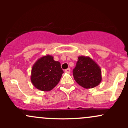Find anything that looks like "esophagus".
Here are the masks:
<instances>
[{"instance_id": "obj_1", "label": "esophagus", "mask_w": 128, "mask_h": 128, "mask_svg": "<svg viewBox=\"0 0 128 128\" xmlns=\"http://www.w3.org/2000/svg\"><path fill=\"white\" fill-rule=\"evenodd\" d=\"M65 72H67V73H70V68H68V69H66Z\"/></svg>"}]
</instances>
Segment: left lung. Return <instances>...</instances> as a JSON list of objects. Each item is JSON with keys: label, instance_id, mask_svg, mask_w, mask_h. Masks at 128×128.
I'll use <instances>...</instances> for the list:
<instances>
[{"label": "left lung", "instance_id": "8db88e82", "mask_svg": "<svg viewBox=\"0 0 128 128\" xmlns=\"http://www.w3.org/2000/svg\"><path fill=\"white\" fill-rule=\"evenodd\" d=\"M78 59L73 70L76 82L85 88H92L98 86L102 81L100 66L88 56H80Z\"/></svg>", "mask_w": 128, "mask_h": 128}]
</instances>
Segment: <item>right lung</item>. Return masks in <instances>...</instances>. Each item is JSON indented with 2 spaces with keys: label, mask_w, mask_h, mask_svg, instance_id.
Segmentation results:
<instances>
[{
  "label": "right lung",
  "mask_w": 128,
  "mask_h": 128,
  "mask_svg": "<svg viewBox=\"0 0 128 128\" xmlns=\"http://www.w3.org/2000/svg\"><path fill=\"white\" fill-rule=\"evenodd\" d=\"M64 73L59 62L53 56L41 57L32 68L31 81L34 87L41 91H50L58 85Z\"/></svg>",
  "instance_id": "right-lung-1"
}]
</instances>
